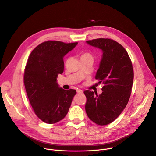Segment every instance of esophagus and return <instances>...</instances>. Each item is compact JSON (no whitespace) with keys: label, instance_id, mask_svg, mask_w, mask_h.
Wrapping results in <instances>:
<instances>
[{"label":"esophagus","instance_id":"34e87169","mask_svg":"<svg viewBox=\"0 0 156 156\" xmlns=\"http://www.w3.org/2000/svg\"><path fill=\"white\" fill-rule=\"evenodd\" d=\"M77 92L78 93V94H83V91L82 90H80V89H78V90H77Z\"/></svg>","mask_w":156,"mask_h":156}]
</instances>
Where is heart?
<instances>
[{"mask_svg": "<svg viewBox=\"0 0 156 156\" xmlns=\"http://www.w3.org/2000/svg\"><path fill=\"white\" fill-rule=\"evenodd\" d=\"M88 57H92V55L88 53H83L82 55H81V58H88Z\"/></svg>", "mask_w": 156, "mask_h": 156, "instance_id": "obj_1", "label": "heart"}]
</instances>
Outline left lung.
Instances as JSON below:
<instances>
[{"mask_svg":"<svg viewBox=\"0 0 156 156\" xmlns=\"http://www.w3.org/2000/svg\"><path fill=\"white\" fill-rule=\"evenodd\" d=\"M101 50L102 56L96 79L104 86L100 95L84 92L87 97L85 110L94 123L105 126L111 123L126 107L133 82V69L128 53L118 42L107 38L87 41Z\"/></svg>","mask_w":156,"mask_h":156,"instance_id":"left-lung-1","label":"left lung"}]
</instances>
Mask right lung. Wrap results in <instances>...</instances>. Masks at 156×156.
<instances>
[{"instance_id": "add662e5", "label": "right lung", "mask_w": 156, "mask_h": 156, "mask_svg": "<svg viewBox=\"0 0 156 156\" xmlns=\"http://www.w3.org/2000/svg\"><path fill=\"white\" fill-rule=\"evenodd\" d=\"M78 44L47 41L37 45L28 59L24 84L36 116L47 124H55L67 115L76 90H66L57 83L64 72V56Z\"/></svg>"}]
</instances>
